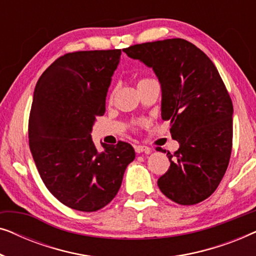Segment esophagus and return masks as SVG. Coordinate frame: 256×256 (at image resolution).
<instances>
[{
	"label": "esophagus",
	"instance_id": "34e87169",
	"mask_svg": "<svg viewBox=\"0 0 256 256\" xmlns=\"http://www.w3.org/2000/svg\"><path fill=\"white\" fill-rule=\"evenodd\" d=\"M135 152L138 154H142V152L150 154L152 152V149L148 148V146H135Z\"/></svg>",
	"mask_w": 256,
	"mask_h": 256
}]
</instances>
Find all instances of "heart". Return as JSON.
<instances>
[{
  "mask_svg": "<svg viewBox=\"0 0 256 256\" xmlns=\"http://www.w3.org/2000/svg\"><path fill=\"white\" fill-rule=\"evenodd\" d=\"M150 80H152V79H146V78H144V79H141L138 82V85H141V84H144V82H150Z\"/></svg>",
  "mask_w": 256,
  "mask_h": 256,
  "instance_id": "b5f03b06",
  "label": "heart"
}]
</instances>
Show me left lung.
<instances>
[{
  "mask_svg": "<svg viewBox=\"0 0 256 256\" xmlns=\"http://www.w3.org/2000/svg\"><path fill=\"white\" fill-rule=\"evenodd\" d=\"M124 52L155 72L160 115L170 120L171 136L180 143L174 155L166 154L170 168L157 180L160 190L180 205L205 200L222 182L232 152L233 104L218 70L182 38L136 44Z\"/></svg>",
  "mask_w": 256,
  "mask_h": 256,
  "instance_id": "left-lung-1",
  "label": "left lung"
}]
</instances>
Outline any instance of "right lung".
Returning <instances> with one entry per match:
<instances>
[{
  "label": "right lung",
  "mask_w": 256,
  "mask_h": 256,
  "mask_svg": "<svg viewBox=\"0 0 256 256\" xmlns=\"http://www.w3.org/2000/svg\"><path fill=\"white\" fill-rule=\"evenodd\" d=\"M121 50L78 51L54 60L38 79L29 118V146L48 190L76 211L94 212L113 200L134 148L92 141L106 112Z\"/></svg>",
  "instance_id": "add662e5"
}]
</instances>
